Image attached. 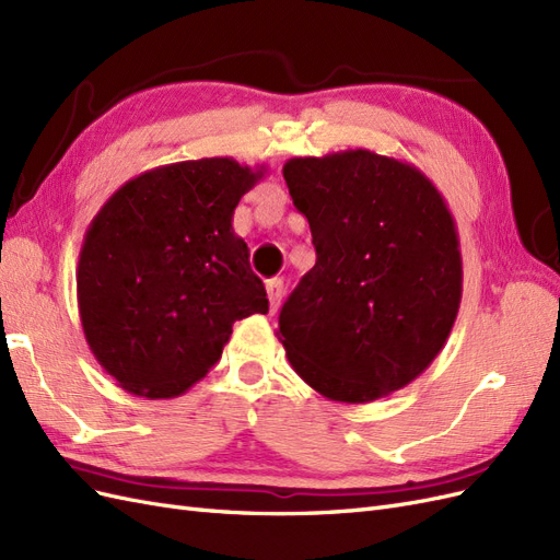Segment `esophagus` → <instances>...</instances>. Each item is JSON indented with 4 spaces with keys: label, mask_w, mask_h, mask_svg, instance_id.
Segmentation results:
<instances>
[{
    "label": "esophagus",
    "mask_w": 560,
    "mask_h": 560,
    "mask_svg": "<svg viewBox=\"0 0 560 560\" xmlns=\"http://www.w3.org/2000/svg\"><path fill=\"white\" fill-rule=\"evenodd\" d=\"M266 294H268V301H270V311H278L280 301H282V280H268L266 282Z\"/></svg>",
    "instance_id": "34e87169"
}]
</instances>
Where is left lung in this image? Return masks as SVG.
<instances>
[{"mask_svg":"<svg viewBox=\"0 0 560 560\" xmlns=\"http://www.w3.org/2000/svg\"><path fill=\"white\" fill-rule=\"evenodd\" d=\"M317 261L280 311L292 369L322 397L369 404L425 371L455 325L453 214L416 165L348 149L282 167Z\"/></svg>","mask_w":560,"mask_h":560,"instance_id":"8db88e82","label":"left lung"}]
</instances>
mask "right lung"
<instances>
[{"label":"right lung","instance_id":"1","mask_svg":"<svg viewBox=\"0 0 560 560\" xmlns=\"http://www.w3.org/2000/svg\"><path fill=\"white\" fill-rule=\"evenodd\" d=\"M264 173L229 156L161 165L128 179L93 217L77 268L81 327L128 393L179 397L222 358L233 322L268 313L231 224Z\"/></svg>","mask_w":560,"mask_h":560}]
</instances>
